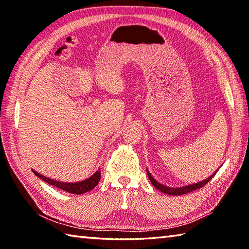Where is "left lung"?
Returning <instances> with one entry per match:
<instances>
[{
    "mask_svg": "<svg viewBox=\"0 0 249 249\" xmlns=\"http://www.w3.org/2000/svg\"><path fill=\"white\" fill-rule=\"evenodd\" d=\"M216 174V172H215ZM211 175L209 178H206L205 180H202L200 182L197 183H193V184H189V185H184V187H180V188H170V187H167V185H163L161 183H159L158 181H156L154 179V177L149 174V171L147 170V175H148V178L150 180V182L153 183L154 187L156 189H158L159 191H161L163 193H166V195H170V196H182V195H187L189 192H192L195 190H197V189H200L205 185L206 183L209 182V181L213 178L214 175Z\"/></svg>",
    "mask_w": 249,
    "mask_h": 249,
    "instance_id": "left-lung-1",
    "label": "left lung"
}]
</instances>
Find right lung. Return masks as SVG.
<instances>
[{
  "label": "right lung",
  "instance_id": "obj_1",
  "mask_svg": "<svg viewBox=\"0 0 249 249\" xmlns=\"http://www.w3.org/2000/svg\"><path fill=\"white\" fill-rule=\"evenodd\" d=\"M34 174H35L37 177H39L41 180H44L45 182H47L48 184H52L53 187H57L61 190H64L66 192L72 193V195H82V193H86L88 191L92 190V189L96 187V184L99 183V181L101 179V171L98 170L95 174L92 175L90 178H88L83 181H80V182H75V183H68V182H60V181H56L53 179L47 178L43 175H39L38 172L33 170Z\"/></svg>",
  "mask_w": 249,
  "mask_h": 249
}]
</instances>
